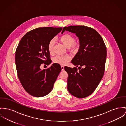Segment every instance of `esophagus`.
I'll list each match as a JSON object with an SVG mask.
<instances>
[{
	"instance_id": "34e87169",
	"label": "esophagus",
	"mask_w": 126,
	"mask_h": 126,
	"mask_svg": "<svg viewBox=\"0 0 126 126\" xmlns=\"http://www.w3.org/2000/svg\"><path fill=\"white\" fill-rule=\"evenodd\" d=\"M61 70H62V71H64V66H61Z\"/></svg>"
}]
</instances>
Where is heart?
<instances>
[{
  "label": "heart",
  "instance_id": "b5f03b06",
  "mask_svg": "<svg viewBox=\"0 0 126 126\" xmlns=\"http://www.w3.org/2000/svg\"><path fill=\"white\" fill-rule=\"evenodd\" d=\"M59 41L66 47L68 50L74 51L77 50L79 48V44L77 42H75V39L70 34L68 33L65 34L59 38ZM55 40L52 39L49 42L48 44V50L49 53L51 54L53 53V47L55 45ZM71 57L68 55H65L63 56H57L54 59V62L60 65H66L70 60Z\"/></svg>",
  "mask_w": 126,
  "mask_h": 126
}]
</instances>
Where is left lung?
Listing matches in <instances>:
<instances>
[{
    "label": "left lung",
    "instance_id": "1",
    "mask_svg": "<svg viewBox=\"0 0 126 126\" xmlns=\"http://www.w3.org/2000/svg\"><path fill=\"white\" fill-rule=\"evenodd\" d=\"M65 31L75 33L80 44L78 52L71 61L76 67L64 68L68 73V91L75 97L83 98L95 91L103 77L107 48L101 36L93 28L69 26L64 27L61 33Z\"/></svg>",
    "mask_w": 126,
    "mask_h": 126
}]
</instances>
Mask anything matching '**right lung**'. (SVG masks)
<instances>
[{"label":"right lung","mask_w":126,"mask_h":126,"mask_svg":"<svg viewBox=\"0 0 126 126\" xmlns=\"http://www.w3.org/2000/svg\"><path fill=\"white\" fill-rule=\"evenodd\" d=\"M62 29L46 27L32 30L22 37L16 50L15 64L19 81L33 96L43 97L50 93L61 70L57 63L46 69L41 70L40 67L43 63L51 64L48 44Z\"/></svg>","instance_id":"right-lung-1"}]
</instances>
